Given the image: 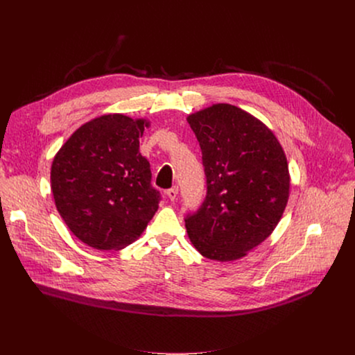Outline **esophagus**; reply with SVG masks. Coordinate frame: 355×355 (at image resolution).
<instances>
[{"label": "esophagus", "mask_w": 355, "mask_h": 355, "mask_svg": "<svg viewBox=\"0 0 355 355\" xmlns=\"http://www.w3.org/2000/svg\"><path fill=\"white\" fill-rule=\"evenodd\" d=\"M177 195H178V187H173L167 191V196H168L170 200H175Z\"/></svg>", "instance_id": "obj_1"}]
</instances>
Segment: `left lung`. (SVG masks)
<instances>
[{"label":"left lung","instance_id":"1","mask_svg":"<svg viewBox=\"0 0 355 355\" xmlns=\"http://www.w3.org/2000/svg\"><path fill=\"white\" fill-rule=\"evenodd\" d=\"M204 162L208 193L187 216L192 245L215 261L248 254L274 232L286 208L291 175L274 132L254 115L214 104L187 118Z\"/></svg>","mask_w":355,"mask_h":355}]
</instances>
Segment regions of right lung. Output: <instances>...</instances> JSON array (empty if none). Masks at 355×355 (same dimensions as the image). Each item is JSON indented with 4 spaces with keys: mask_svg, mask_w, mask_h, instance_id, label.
Listing matches in <instances>:
<instances>
[{
    "mask_svg": "<svg viewBox=\"0 0 355 355\" xmlns=\"http://www.w3.org/2000/svg\"><path fill=\"white\" fill-rule=\"evenodd\" d=\"M146 118L96 116L56 153L50 181L55 205L70 232L96 250H122L137 240L159 209L139 139Z\"/></svg>",
    "mask_w": 355,
    "mask_h": 355,
    "instance_id": "obj_1",
    "label": "right lung"
}]
</instances>
